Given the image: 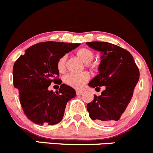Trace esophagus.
<instances>
[{
    "label": "esophagus",
    "instance_id": "esophagus-1",
    "mask_svg": "<svg viewBox=\"0 0 153 153\" xmlns=\"http://www.w3.org/2000/svg\"><path fill=\"white\" fill-rule=\"evenodd\" d=\"M83 91L82 90H80V89H77L76 90V94H77V95H81V94L83 93Z\"/></svg>",
    "mask_w": 153,
    "mask_h": 153
}]
</instances>
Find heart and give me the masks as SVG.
I'll use <instances>...</instances> for the list:
<instances>
[{
	"label": "heart",
	"instance_id": "heart-1",
	"mask_svg": "<svg viewBox=\"0 0 153 153\" xmlns=\"http://www.w3.org/2000/svg\"><path fill=\"white\" fill-rule=\"evenodd\" d=\"M75 55L83 62L86 63V65L87 67L91 69L96 68V64L90 62L94 58V52L91 49L88 48H81L76 51ZM66 61H67V57L64 55V56L61 57L57 62V69L58 72L61 73L65 71ZM89 78V75L86 72H83L78 74L70 73L64 77V82L67 85L72 86V87L80 88L87 82Z\"/></svg>",
	"mask_w": 153,
	"mask_h": 153
}]
</instances>
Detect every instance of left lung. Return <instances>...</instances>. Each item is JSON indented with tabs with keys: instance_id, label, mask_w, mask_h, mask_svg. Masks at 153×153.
I'll list each match as a JSON object with an SVG mask.
<instances>
[{
	"instance_id": "obj_1",
	"label": "left lung",
	"mask_w": 153,
	"mask_h": 153,
	"mask_svg": "<svg viewBox=\"0 0 153 153\" xmlns=\"http://www.w3.org/2000/svg\"><path fill=\"white\" fill-rule=\"evenodd\" d=\"M86 44L101 54L99 73L88 85L96 90L98 86H105L101 95H94L86 109L91 119L101 124H112L120 119L132 99L139 69L132 55L123 48L101 41Z\"/></svg>"
}]
</instances>
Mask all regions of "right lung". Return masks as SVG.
<instances>
[{"instance_id":"obj_1","label":"right lung","mask_w":153,"mask_h":153,"mask_svg":"<svg viewBox=\"0 0 153 153\" xmlns=\"http://www.w3.org/2000/svg\"><path fill=\"white\" fill-rule=\"evenodd\" d=\"M80 44L39 43L25 51L13 67L14 86L19 90L20 102L31 121L38 125H54L63 119L66 106L76 95L75 90L62 84L53 92L48 87L51 83L61 84L57 77V62Z\"/></svg>"}]
</instances>
